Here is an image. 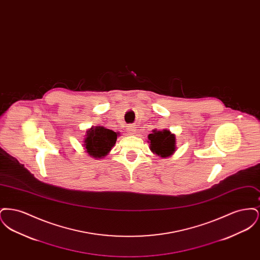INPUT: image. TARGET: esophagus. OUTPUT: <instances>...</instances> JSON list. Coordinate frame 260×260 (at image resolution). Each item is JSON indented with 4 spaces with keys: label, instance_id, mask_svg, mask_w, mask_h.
Listing matches in <instances>:
<instances>
[{
    "label": "esophagus",
    "instance_id": "obj_1",
    "mask_svg": "<svg viewBox=\"0 0 260 260\" xmlns=\"http://www.w3.org/2000/svg\"><path fill=\"white\" fill-rule=\"evenodd\" d=\"M127 132H128V134H129V135H134V134L136 133V128H135V126H133V125H128V127H127Z\"/></svg>",
    "mask_w": 260,
    "mask_h": 260
}]
</instances>
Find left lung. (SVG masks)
<instances>
[{"instance_id": "1", "label": "left lung", "mask_w": 260, "mask_h": 260, "mask_svg": "<svg viewBox=\"0 0 260 260\" xmlns=\"http://www.w3.org/2000/svg\"><path fill=\"white\" fill-rule=\"evenodd\" d=\"M148 139L150 150L157 156L167 158L175 152V136L168 129L161 132L154 129L149 135Z\"/></svg>"}]
</instances>
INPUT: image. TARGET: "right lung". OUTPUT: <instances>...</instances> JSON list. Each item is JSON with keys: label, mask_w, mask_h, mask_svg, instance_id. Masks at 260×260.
<instances>
[{"label": "right lung", "mask_w": 260, "mask_h": 260, "mask_svg": "<svg viewBox=\"0 0 260 260\" xmlns=\"http://www.w3.org/2000/svg\"><path fill=\"white\" fill-rule=\"evenodd\" d=\"M118 136L119 133H115L104 126H92L87 132L84 146L90 157L101 159L111 151Z\"/></svg>", "instance_id": "1"}]
</instances>
